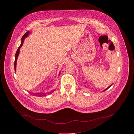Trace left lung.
Masks as SVG:
<instances>
[{
    "instance_id": "obj_1",
    "label": "left lung",
    "mask_w": 134,
    "mask_h": 134,
    "mask_svg": "<svg viewBox=\"0 0 134 134\" xmlns=\"http://www.w3.org/2000/svg\"><path fill=\"white\" fill-rule=\"evenodd\" d=\"M110 86H109V87H107V89H105V90H104V91H105V90H107V89H108V88H109V87H110Z\"/></svg>"
}]
</instances>
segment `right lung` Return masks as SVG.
<instances>
[{"label":"right lung","mask_w":134,"mask_h":134,"mask_svg":"<svg viewBox=\"0 0 134 134\" xmlns=\"http://www.w3.org/2000/svg\"><path fill=\"white\" fill-rule=\"evenodd\" d=\"M29 33H30V32H26V33H25L24 34V35L23 36H22V39H21V40H22L21 44V45H20V46L18 47V49H17L16 52L15 56V62H14V69H15H15H16V64L17 58H18V56L19 53V49H20V48H21V47H22V45H23V44H24V39H25V38H26V37L28 36V35H29ZM51 93H52V92H51ZM36 95H38V96H44L45 95V94H44V93H42H42H36Z\"/></svg>","instance_id":"obj_1"}]
</instances>
